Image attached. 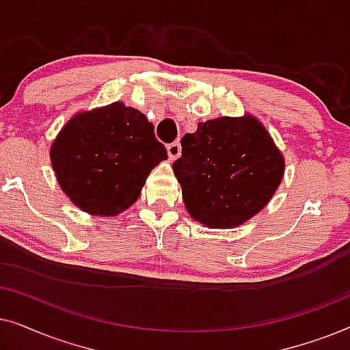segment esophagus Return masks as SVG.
Masks as SVG:
<instances>
[{"label": "esophagus", "mask_w": 350, "mask_h": 350, "mask_svg": "<svg viewBox=\"0 0 350 350\" xmlns=\"http://www.w3.org/2000/svg\"><path fill=\"white\" fill-rule=\"evenodd\" d=\"M167 152H169V159L175 161L176 157L181 154L180 142H174V143H170V145H167Z\"/></svg>", "instance_id": "1"}]
</instances>
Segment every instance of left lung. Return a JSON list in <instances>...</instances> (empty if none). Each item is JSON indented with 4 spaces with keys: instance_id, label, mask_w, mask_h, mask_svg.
<instances>
[{
    "instance_id": "1",
    "label": "left lung",
    "mask_w": 350,
    "mask_h": 350,
    "mask_svg": "<svg viewBox=\"0 0 350 350\" xmlns=\"http://www.w3.org/2000/svg\"><path fill=\"white\" fill-rule=\"evenodd\" d=\"M191 218L207 228L243 224L266 207L279 188L285 161L255 116L199 122L181 138L174 162Z\"/></svg>"
}]
</instances>
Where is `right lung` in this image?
<instances>
[{"label": "right lung", "mask_w": 350, "mask_h": 350, "mask_svg": "<svg viewBox=\"0 0 350 350\" xmlns=\"http://www.w3.org/2000/svg\"><path fill=\"white\" fill-rule=\"evenodd\" d=\"M167 159L143 113L114 102L75 114L51 146L60 188L81 210L114 217L140 198L150 172Z\"/></svg>", "instance_id": "1"}]
</instances>
